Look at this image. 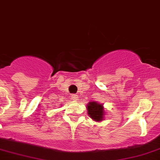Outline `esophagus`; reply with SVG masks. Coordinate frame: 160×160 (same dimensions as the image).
I'll list each match as a JSON object with an SVG mask.
<instances>
[{
  "label": "esophagus",
  "instance_id": "1",
  "mask_svg": "<svg viewBox=\"0 0 160 160\" xmlns=\"http://www.w3.org/2000/svg\"><path fill=\"white\" fill-rule=\"evenodd\" d=\"M78 95L76 94H72V100H77Z\"/></svg>",
  "mask_w": 160,
  "mask_h": 160
}]
</instances>
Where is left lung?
Masks as SVG:
<instances>
[{"label": "left lung", "mask_w": 160, "mask_h": 160, "mask_svg": "<svg viewBox=\"0 0 160 160\" xmlns=\"http://www.w3.org/2000/svg\"><path fill=\"white\" fill-rule=\"evenodd\" d=\"M87 110L89 117L95 121H102L104 117V108L102 104L96 102H90L87 105Z\"/></svg>", "instance_id": "1"}]
</instances>
